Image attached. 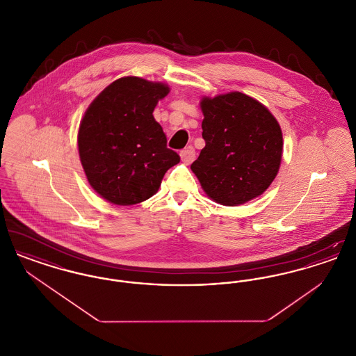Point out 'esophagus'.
<instances>
[{"instance_id":"34e87169","label":"esophagus","mask_w":356,"mask_h":356,"mask_svg":"<svg viewBox=\"0 0 356 356\" xmlns=\"http://www.w3.org/2000/svg\"><path fill=\"white\" fill-rule=\"evenodd\" d=\"M180 157H181V161L184 164H191L195 160V149L191 145L186 147L180 152Z\"/></svg>"}]
</instances>
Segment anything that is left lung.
<instances>
[{"label":"left lung","mask_w":356,"mask_h":356,"mask_svg":"<svg viewBox=\"0 0 356 356\" xmlns=\"http://www.w3.org/2000/svg\"><path fill=\"white\" fill-rule=\"evenodd\" d=\"M205 147L191 165L213 202L235 207L254 200L275 180L283 154V135L261 102L229 92L203 97Z\"/></svg>","instance_id":"1"}]
</instances>
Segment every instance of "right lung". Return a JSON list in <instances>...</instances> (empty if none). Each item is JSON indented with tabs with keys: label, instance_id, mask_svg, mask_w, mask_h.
Instances as JSON below:
<instances>
[{
	"label": "right lung",
	"instance_id": "obj_1",
	"mask_svg": "<svg viewBox=\"0 0 356 356\" xmlns=\"http://www.w3.org/2000/svg\"><path fill=\"white\" fill-rule=\"evenodd\" d=\"M164 83L128 76L108 85L90 102L77 144L88 183L109 203L134 205L152 197L179 154L153 118L170 93Z\"/></svg>",
	"mask_w": 356,
	"mask_h": 356
}]
</instances>
